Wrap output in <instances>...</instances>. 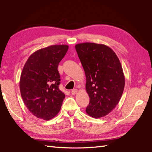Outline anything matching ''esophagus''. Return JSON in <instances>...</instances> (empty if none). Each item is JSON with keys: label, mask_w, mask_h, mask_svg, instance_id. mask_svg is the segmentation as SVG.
Instances as JSON below:
<instances>
[{"label": "esophagus", "mask_w": 152, "mask_h": 152, "mask_svg": "<svg viewBox=\"0 0 152 152\" xmlns=\"http://www.w3.org/2000/svg\"><path fill=\"white\" fill-rule=\"evenodd\" d=\"M77 93V89H74L72 90V95H75Z\"/></svg>", "instance_id": "obj_1"}]
</instances>
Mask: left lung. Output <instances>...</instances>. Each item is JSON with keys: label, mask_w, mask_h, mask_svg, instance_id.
Listing matches in <instances>:
<instances>
[{"label": "left lung", "mask_w": 152, "mask_h": 152, "mask_svg": "<svg viewBox=\"0 0 152 152\" xmlns=\"http://www.w3.org/2000/svg\"><path fill=\"white\" fill-rule=\"evenodd\" d=\"M75 49L85 72L90 98L86 113L96 118L107 115L118 103L125 86L121 62L113 50L103 44L81 43Z\"/></svg>", "instance_id": "8db88e82"}]
</instances>
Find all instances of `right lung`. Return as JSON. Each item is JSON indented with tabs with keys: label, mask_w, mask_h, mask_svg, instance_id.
<instances>
[{
	"label": "right lung",
	"mask_w": 152,
	"mask_h": 152,
	"mask_svg": "<svg viewBox=\"0 0 152 152\" xmlns=\"http://www.w3.org/2000/svg\"><path fill=\"white\" fill-rule=\"evenodd\" d=\"M68 49L67 45H53L40 49L28 58L20 80L25 104L34 116L48 121L61 109L65 95L59 89V62Z\"/></svg>",
	"instance_id": "obj_1"
}]
</instances>
